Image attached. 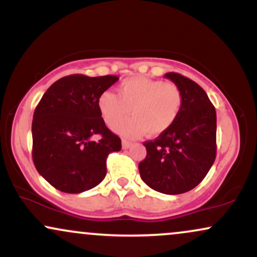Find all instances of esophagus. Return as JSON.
<instances>
[{"label":"esophagus","mask_w":257,"mask_h":257,"mask_svg":"<svg viewBox=\"0 0 257 257\" xmlns=\"http://www.w3.org/2000/svg\"><path fill=\"white\" fill-rule=\"evenodd\" d=\"M132 146V143L131 141H126V140H122V147L124 150H126V149H129V147Z\"/></svg>","instance_id":"esophagus-1"}]
</instances>
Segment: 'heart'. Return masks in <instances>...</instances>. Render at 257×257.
Wrapping results in <instances>:
<instances>
[{
  "label": "heart",
  "mask_w": 257,
  "mask_h": 257,
  "mask_svg": "<svg viewBox=\"0 0 257 257\" xmlns=\"http://www.w3.org/2000/svg\"><path fill=\"white\" fill-rule=\"evenodd\" d=\"M184 96L176 84L144 76L126 78L118 85V94L105 90L100 94L98 107L106 124L113 125L132 110L133 117L114 125L124 138H139L149 133L163 134L176 122Z\"/></svg>",
  "instance_id": "heart-1"
}]
</instances>
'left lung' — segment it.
I'll list each match as a JSON object with an SVG mask.
<instances>
[{"instance_id":"8db88e82","label":"left lung","mask_w":257,"mask_h":257,"mask_svg":"<svg viewBox=\"0 0 257 257\" xmlns=\"http://www.w3.org/2000/svg\"><path fill=\"white\" fill-rule=\"evenodd\" d=\"M164 77L182 91L176 122L156 140L146 141V158L139 164L143 181L166 194L191 191L205 178L216 157V111L200 85L175 72Z\"/></svg>"}]
</instances>
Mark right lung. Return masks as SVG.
<instances>
[{"label": "right lung", "mask_w": 257, "mask_h": 257, "mask_svg": "<svg viewBox=\"0 0 257 257\" xmlns=\"http://www.w3.org/2000/svg\"><path fill=\"white\" fill-rule=\"evenodd\" d=\"M118 79L66 76L38 102L32 120V159L40 175L61 192L81 193L98 186L106 176L107 156L122 149L98 107L100 94Z\"/></svg>", "instance_id": "add662e5"}]
</instances>
